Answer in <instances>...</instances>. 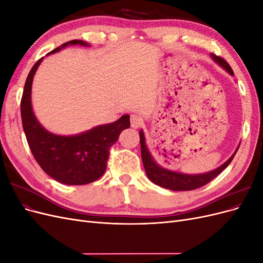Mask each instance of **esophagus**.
<instances>
[{
	"label": "esophagus",
	"mask_w": 263,
	"mask_h": 263,
	"mask_svg": "<svg viewBox=\"0 0 263 263\" xmlns=\"http://www.w3.org/2000/svg\"><path fill=\"white\" fill-rule=\"evenodd\" d=\"M142 123H144V119H142V116H140L139 114H133L130 116V125L133 128H138Z\"/></svg>",
	"instance_id": "34e87169"
}]
</instances>
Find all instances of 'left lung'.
I'll return each mask as SVG.
<instances>
[{"label": "left lung", "mask_w": 263, "mask_h": 263, "mask_svg": "<svg viewBox=\"0 0 263 263\" xmlns=\"http://www.w3.org/2000/svg\"><path fill=\"white\" fill-rule=\"evenodd\" d=\"M211 57L219 67L224 69L228 74L234 76L232 68H230V66L224 59H221L213 53L211 54ZM139 137H140L141 159H142V163H144V168L148 179L151 182H154L155 184L171 191H191V190H195L205 184H208L210 181H212L215 177H217L222 170L227 168L229 163L232 162L238 148H239L237 147L235 153L230 156L224 163L219 165L218 168L205 173L187 174V173H182L179 171L166 169V168H163V166H161L160 164H158L153 155H151L150 150L148 149V146L146 144L145 134L142 132V129H140L139 132Z\"/></svg>", "instance_id": "obj_1"}]
</instances>
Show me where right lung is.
Segmentation results:
<instances>
[{
  "instance_id": "add662e5",
  "label": "right lung",
  "mask_w": 263,
  "mask_h": 263,
  "mask_svg": "<svg viewBox=\"0 0 263 263\" xmlns=\"http://www.w3.org/2000/svg\"><path fill=\"white\" fill-rule=\"evenodd\" d=\"M69 46L90 47L86 42L70 41L47 55L59 52ZM44 58L39 59L26 79L21 102V115L28 146L41 168L62 184L83 185L98 180L106 170L109 147L117 141L119 134L129 128V115L117 121L98 125L76 135H57L39 123L31 104V85L34 76Z\"/></svg>"
}]
</instances>
